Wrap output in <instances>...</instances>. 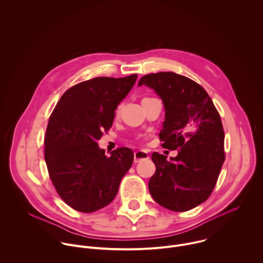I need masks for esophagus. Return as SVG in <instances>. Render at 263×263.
Listing matches in <instances>:
<instances>
[{
  "label": "esophagus",
  "instance_id": "esophagus-1",
  "mask_svg": "<svg viewBox=\"0 0 263 263\" xmlns=\"http://www.w3.org/2000/svg\"><path fill=\"white\" fill-rule=\"evenodd\" d=\"M148 158V155L143 152V151H137L134 153V162L137 163V162H140L141 160H144V159H147Z\"/></svg>",
  "mask_w": 263,
  "mask_h": 263
}]
</instances>
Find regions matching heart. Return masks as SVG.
<instances>
[{
  "label": "heart",
  "instance_id": "1",
  "mask_svg": "<svg viewBox=\"0 0 263 263\" xmlns=\"http://www.w3.org/2000/svg\"><path fill=\"white\" fill-rule=\"evenodd\" d=\"M119 112H120V109H118V110H117V114H119Z\"/></svg>",
  "mask_w": 263,
  "mask_h": 263
}]
</instances>
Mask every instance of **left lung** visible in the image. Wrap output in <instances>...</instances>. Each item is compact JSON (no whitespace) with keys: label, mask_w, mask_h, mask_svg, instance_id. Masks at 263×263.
<instances>
[{"label":"left lung","mask_w":263,"mask_h":263,"mask_svg":"<svg viewBox=\"0 0 263 263\" xmlns=\"http://www.w3.org/2000/svg\"><path fill=\"white\" fill-rule=\"evenodd\" d=\"M141 85L152 88L163 102L162 146L178 149L170 160L152 154L156 172L148 181L149 194L168 210L193 209L211 195L224 160L220 117L201 85L176 72L145 74L138 82Z\"/></svg>","instance_id":"left-lung-1"}]
</instances>
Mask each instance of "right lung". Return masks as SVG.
<instances>
[{"instance_id": "obj_1", "label": "right lung", "mask_w": 263, "mask_h": 263, "mask_svg": "<svg viewBox=\"0 0 263 263\" xmlns=\"http://www.w3.org/2000/svg\"><path fill=\"white\" fill-rule=\"evenodd\" d=\"M136 79L134 73L81 82L63 93L52 112L45 160L58 195L74 210L89 213L111 203L133 163L131 148L119 147L107 157L98 140Z\"/></svg>"}]
</instances>
